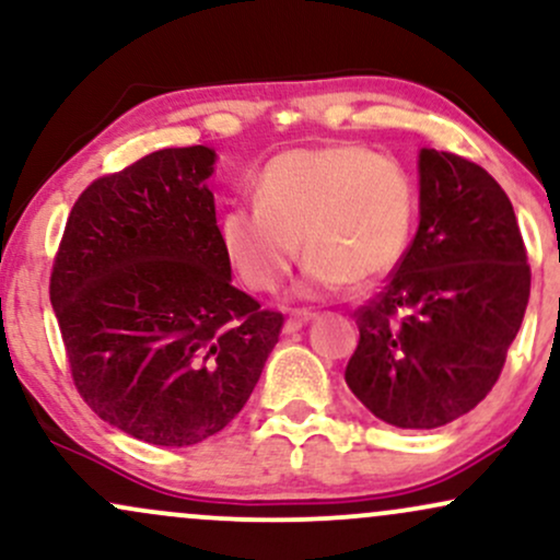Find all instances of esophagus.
Returning a JSON list of instances; mask_svg holds the SVG:
<instances>
[{"mask_svg": "<svg viewBox=\"0 0 560 560\" xmlns=\"http://www.w3.org/2000/svg\"><path fill=\"white\" fill-rule=\"evenodd\" d=\"M313 316L311 313H294V316H289L287 320H284V334H294V331H300L302 326L307 324V320H311Z\"/></svg>", "mask_w": 560, "mask_h": 560, "instance_id": "1", "label": "esophagus"}]
</instances>
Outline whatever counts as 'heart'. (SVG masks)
<instances>
[{
  "instance_id": "1",
  "label": "heart",
  "mask_w": 560,
  "mask_h": 560,
  "mask_svg": "<svg viewBox=\"0 0 560 560\" xmlns=\"http://www.w3.org/2000/svg\"><path fill=\"white\" fill-rule=\"evenodd\" d=\"M258 205L221 215L223 253L253 292H273L307 258L302 292L365 289L400 266L413 242L419 191L400 160L363 144L298 147L271 158Z\"/></svg>"
}]
</instances>
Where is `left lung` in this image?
<instances>
[{
	"mask_svg": "<svg viewBox=\"0 0 560 560\" xmlns=\"http://www.w3.org/2000/svg\"><path fill=\"white\" fill-rule=\"evenodd\" d=\"M419 231L358 307L345 382L376 419L436 429L485 400L522 329L532 271L511 199L481 165L421 150Z\"/></svg>",
	"mask_w": 560,
	"mask_h": 560,
	"instance_id": "1",
	"label": "left lung"
}]
</instances>
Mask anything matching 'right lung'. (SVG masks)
Segmentation results:
<instances>
[{
  "label": "right lung",
  "instance_id": "right-lung-1",
  "mask_svg": "<svg viewBox=\"0 0 560 560\" xmlns=\"http://www.w3.org/2000/svg\"><path fill=\"white\" fill-rule=\"evenodd\" d=\"M210 147L158 150L96 178L49 279L83 402L120 432L186 447L244 408L284 316L231 284Z\"/></svg>",
  "mask_w": 560,
  "mask_h": 560
}]
</instances>
